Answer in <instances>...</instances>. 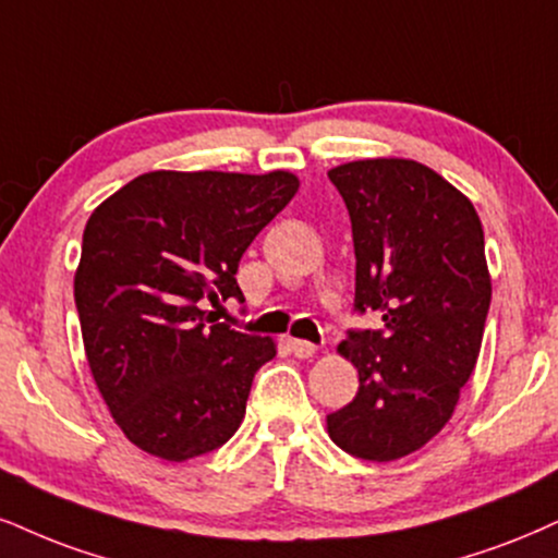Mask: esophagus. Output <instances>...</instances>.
I'll use <instances>...</instances> for the list:
<instances>
[{
    "instance_id": "1",
    "label": "esophagus",
    "mask_w": 558,
    "mask_h": 558,
    "mask_svg": "<svg viewBox=\"0 0 558 558\" xmlns=\"http://www.w3.org/2000/svg\"><path fill=\"white\" fill-rule=\"evenodd\" d=\"M290 347H292V354L300 356V360H311V356L318 352V347H315V343L302 341V339H292Z\"/></svg>"
}]
</instances>
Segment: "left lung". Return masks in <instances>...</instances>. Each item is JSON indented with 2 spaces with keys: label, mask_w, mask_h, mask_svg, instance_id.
Returning a JSON list of instances; mask_svg holds the SVG:
<instances>
[{
  "label": "left lung",
  "mask_w": 558,
  "mask_h": 558,
  "mask_svg": "<svg viewBox=\"0 0 558 558\" xmlns=\"http://www.w3.org/2000/svg\"><path fill=\"white\" fill-rule=\"evenodd\" d=\"M352 219L354 311L380 331H349L339 352L360 373L354 401L328 414L349 456L388 463L450 422L476 367L492 279L473 204L414 160L377 157L328 170Z\"/></svg>",
  "instance_id": "left-lung-1"
}]
</instances>
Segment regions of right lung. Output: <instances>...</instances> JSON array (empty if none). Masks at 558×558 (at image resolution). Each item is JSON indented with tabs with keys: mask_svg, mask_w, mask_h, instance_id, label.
Returning <instances> with one entry per match:
<instances>
[{
	"mask_svg": "<svg viewBox=\"0 0 558 558\" xmlns=\"http://www.w3.org/2000/svg\"><path fill=\"white\" fill-rule=\"evenodd\" d=\"M298 189L287 170H155L89 215L74 274L89 373L123 435L149 456H204L243 422L253 375L277 347L204 307L245 302L240 258Z\"/></svg>",
	"mask_w": 558,
	"mask_h": 558,
	"instance_id": "add662e5",
	"label": "right lung"
}]
</instances>
